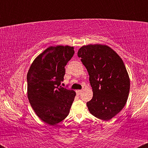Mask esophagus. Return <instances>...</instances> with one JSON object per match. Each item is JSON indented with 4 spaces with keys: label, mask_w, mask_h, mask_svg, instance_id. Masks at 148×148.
I'll list each match as a JSON object with an SVG mask.
<instances>
[{
    "label": "esophagus",
    "mask_w": 148,
    "mask_h": 148,
    "mask_svg": "<svg viewBox=\"0 0 148 148\" xmlns=\"http://www.w3.org/2000/svg\"><path fill=\"white\" fill-rule=\"evenodd\" d=\"M82 90H76V93H77L78 95H81V92H82Z\"/></svg>",
    "instance_id": "1"
}]
</instances>
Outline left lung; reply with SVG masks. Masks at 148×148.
Instances as JSON below:
<instances>
[{"instance_id":"8db88e82","label":"left lung","mask_w":148,"mask_h":148,"mask_svg":"<svg viewBox=\"0 0 148 148\" xmlns=\"http://www.w3.org/2000/svg\"><path fill=\"white\" fill-rule=\"evenodd\" d=\"M89 74L93 97L87 102L90 113L109 120L126 104L130 88L128 73L123 60L106 45L84 46L78 51Z\"/></svg>"}]
</instances>
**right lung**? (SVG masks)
I'll return each mask as SVG.
<instances>
[{"label": "right lung", "mask_w": 148, "mask_h": 148, "mask_svg": "<svg viewBox=\"0 0 148 148\" xmlns=\"http://www.w3.org/2000/svg\"><path fill=\"white\" fill-rule=\"evenodd\" d=\"M74 54V47H50L37 56L28 74V97L32 108L45 123L54 125L69 113L76 92L61 87L67 62Z\"/></svg>", "instance_id": "right-lung-1"}]
</instances>
